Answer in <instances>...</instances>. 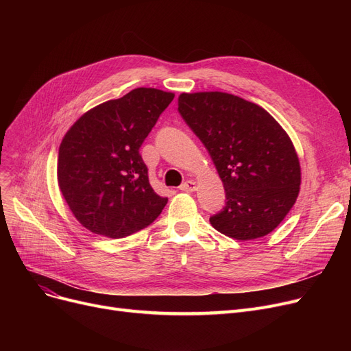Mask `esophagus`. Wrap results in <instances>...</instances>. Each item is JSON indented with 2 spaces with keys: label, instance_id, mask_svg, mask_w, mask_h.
Instances as JSON below:
<instances>
[{
  "label": "esophagus",
  "instance_id": "1",
  "mask_svg": "<svg viewBox=\"0 0 351 351\" xmlns=\"http://www.w3.org/2000/svg\"><path fill=\"white\" fill-rule=\"evenodd\" d=\"M180 191H183V192H195L196 191V182L186 180L185 183H182V185H180Z\"/></svg>",
  "mask_w": 351,
  "mask_h": 351
}]
</instances>
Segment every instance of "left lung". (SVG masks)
<instances>
[{
    "label": "left lung",
    "mask_w": 351,
    "mask_h": 351,
    "mask_svg": "<svg viewBox=\"0 0 351 351\" xmlns=\"http://www.w3.org/2000/svg\"><path fill=\"white\" fill-rule=\"evenodd\" d=\"M178 110L208 149L226 192L212 226L236 241L269 234L300 191L296 149L267 110L226 92L180 94Z\"/></svg>",
    "instance_id": "8db88e82"
}]
</instances>
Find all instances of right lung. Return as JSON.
Segmentation results:
<instances>
[{
    "mask_svg": "<svg viewBox=\"0 0 351 351\" xmlns=\"http://www.w3.org/2000/svg\"><path fill=\"white\" fill-rule=\"evenodd\" d=\"M173 98L172 92L136 88L92 108L65 134L58 185L92 233L129 236L149 226L168 204L151 186L139 147Z\"/></svg>",
    "mask_w": 351,
    "mask_h": 351,
    "instance_id": "add662e5",
    "label": "right lung"
}]
</instances>
